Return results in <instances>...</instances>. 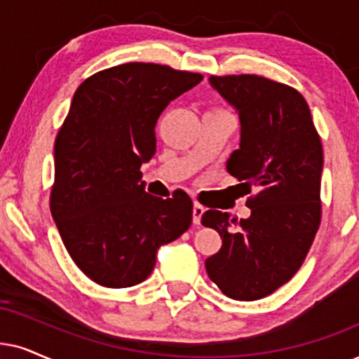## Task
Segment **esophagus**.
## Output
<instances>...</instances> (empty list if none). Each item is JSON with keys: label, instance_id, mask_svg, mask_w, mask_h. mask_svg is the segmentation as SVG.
<instances>
[{"label": "esophagus", "instance_id": "34e87169", "mask_svg": "<svg viewBox=\"0 0 359 359\" xmlns=\"http://www.w3.org/2000/svg\"><path fill=\"white\" fill-rule=\"evenodd\" d=\"M203 213H205V207L201 205V203H194V224L195 225H201Z\"/></svg>", "mask_w": 359, "mask_h": 359}]
</instances>
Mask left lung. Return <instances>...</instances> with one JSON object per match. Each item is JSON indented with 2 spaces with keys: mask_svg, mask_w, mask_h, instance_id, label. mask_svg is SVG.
<instances>
[{
  "mask_svg": "<svg viewBox=\"0 0 359 359\" xmlns=\"http://www.w3.org/2000/svg\"><path fill=\"white\" fill-rule=\"evenodd\" d=\"M208 83L240 119V147L226 170L245 195H255L248 219L203 213L202 224L222 238L205 269L229 298L260 300L292 280L318 232L323 147L297 89L255 74L210 76Z\"/></svg>",
  "mask_w": 359,
  "mask_h": 359,
  "instance_id": "obj_1",
  "label": "left lung"
}]
</instances>
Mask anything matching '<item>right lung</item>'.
I'll return each instance as SVG.
<instances>
[{
    "label": "right lung",
    "mask_w": 359,
    "mask_h": 359,
    "mask_svg": "<svg viewBox=\"0 0 359 359\" xmlns=\"http://www.w3.org/2000/svg\"><path fill=\"white\" fill-rule=\"evenodd\" d=\"M203 79L154 62L99 71L79 86L54 142L51 213L67 253L107 288L152 273L157 250L192 224L184 190L146 192L140 165L156 154L162 111Z\"/></svg>",
    "instance_id": "1"
}]
</instances>
